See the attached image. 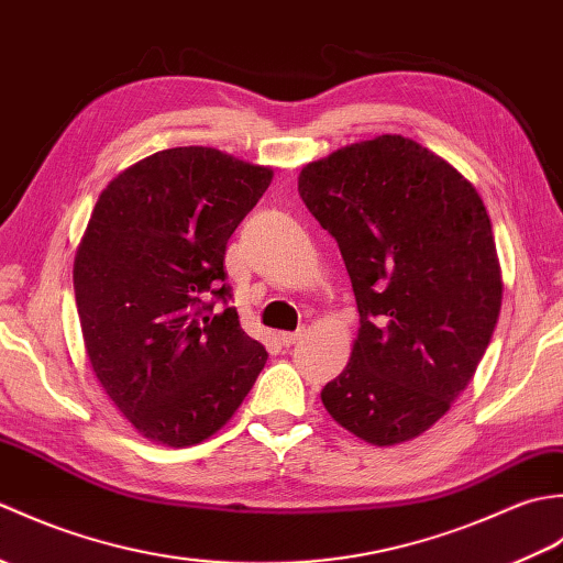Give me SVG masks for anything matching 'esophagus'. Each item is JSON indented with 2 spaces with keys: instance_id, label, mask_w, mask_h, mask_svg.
<instances>
[{
  "instance_id": "obj_1",
  "label": "esophagus",
  "mask_w": 563,
  "mask_h": 563,
  "mask_svg": "<svg viewBox=\"0 0 563 563\" xmlns=\"http://www.w3.org/2000/svg\"><path fill=\"white\" fill-rule=\"evenodd\" d=\"M305 336V329H297V331H280L278 333V341L283 343V345H292V343H297Z\"/></svg>"
}]
</instances>
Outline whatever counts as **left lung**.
Masks as SVG:
<instances>
[{"instance_id": "obj_1", "label": "left lung", "mask_w": 563, "mask_h": 563, "mask_svg": "<svg viewBox=\"0 0 563 563\" xmlns=\"http://www.w3.org/2000/svg\"><path fill=\"white\" fill-rule=\"evenodd\" d=\"M297 190L336 239L361 312L351 361L321 401L373 445L421 435L470 385L500 312L504 283L479 194L401 135L307 164Z\"/></svg>"}]
</instances>
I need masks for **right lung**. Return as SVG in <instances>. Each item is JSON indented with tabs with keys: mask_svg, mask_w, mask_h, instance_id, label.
Listing matches in <instances>:
<instances>
[{
	"mask_svg": "<svg viewBox=\"0 0 563 563\" xmlns=\"http://www.w3.org/2000/svg\"><path fill=\"white\" fill-rule=\"evenodd\" d=\"M271 178L220 150L174 147L113 178L91 212L75 258L84 345L118 411L157 445L218 433L268 361L227 305L224 251Z\"/></svg>",
	"mask_w": 563,
	"mask_h": 563,
	"instance_id": "obj_1",
	"label": "right lung"
}]
</instances>
